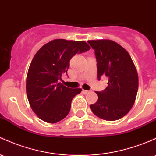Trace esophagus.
<instances>
[{"instance_id": "obj_1", "label": "esophagus", "mask_w": 156, "mask_h": 156, "mask_svg": "<svg viewBox=\"0 0 156 156\" xmlns=\"http://www.w3.org/2000/svg\"><path fill=\"white\" fill-rule=\"evenodd\" d=\"M83 94H85V95H87V94H88V93H90V91H88V90H83Z\"/></svg>"}]
</instances>
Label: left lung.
Returning <instances> with one entry per match:
<instances>
[{"label":"left lung","instance_id":"obj_1","mask_svg":"<svg viewBox=\"0 0 156 156\" xmlns=\"http://www.w3.org/2000/svg\"><path fill=\"white\" fill-rule=\"evenodd\" d=\"M95 50L98 79L108 78V87L101 92L92 112L106 121H115L129 112L136 101L138 76L130 55L125 49L110 40L88 41Z\"/></svg>","mask_w":156,"mask_h":156}]
</instances>
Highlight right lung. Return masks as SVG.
Masks as SVG:
<instances>
[{"label": "right lung", "instance_id": "add662e5", "mask_svg": "<svg viewBox=\"0 0 156 156\" xmlns=\"http://www.w3.org/2000/svg\"><path fill=\"white\" fill-rule=\"evenodd\" d=\"M85 41L55 39L47 43L34 56L27 77V94L32 110L47 123H57L69 114L71 102L81 89H72L58 83L67 74L70 59L87 52Z\"/></svg>", "mask_w": 156, "mask_h": 156}]
</instances>
